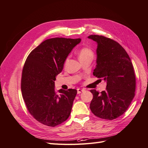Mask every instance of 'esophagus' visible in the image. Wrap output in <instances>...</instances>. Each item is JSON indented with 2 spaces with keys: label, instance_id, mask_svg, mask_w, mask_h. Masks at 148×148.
<instances>
[{
  "label": "esophagus",
  "instance_id": "esophagus-1",
  "mask_svg": "<svg viewBox=\"0 0 148 148\" xmlns=\"http://www.w3.org/2000/svg\"><path fill=\"white\" fill-rule=\"evenodd\" d=\"M77 94H80L81 92L84 91L83 89H81V88H78L77 89Z\"/></svg>",
  "mask_w": 148,
  "mask_h": 148
}]
</instances>
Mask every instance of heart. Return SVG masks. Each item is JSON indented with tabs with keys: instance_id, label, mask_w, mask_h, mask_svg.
<instances>
[{
	"instance_id": "heart-1",
	"label": "heart",
	"mask_w": 148,
	"mask_h": 148,
	"mask_svg": "<svg viewBox=\"0 0 148 148\" xmlns=\"http://www.w3.org/2000/svg\"><path fill=\"white\" fill-rule=\"evenodd\" d=\"M79 58H86L88 57H92V56H93V53H92V51L90 49H88V48H83V49H82L80 50L79 53Z\"/></svg>"
}]
</instances>
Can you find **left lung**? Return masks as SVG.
Instances as JSON below:
<instances>
[{
    "label": "left lung",
    "mask_w": 148,
    "mask_h": 148,
    "mask_svg": "<svg viewBox=\"0 0 148 148\" xmlns=\"http://www.w3.org/2000/svg\"><path fill=\"white\" fill-rule=\"evenodd\" d=\"M88 38L97 44V66L92 74L106 82L105 91L90 90L93 95L90 109L98 117L111 121L123 114L134 97L133 66L127 53L115 41L95 35Z\"/></svg>",
    "instance_id": "left-lung-1"
}]
</instances>
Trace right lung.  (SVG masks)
<instances>
[{
	"mask_svg": "<svg viewBox=\"0 0 148 148\" xmlns=\"http://www.w3.org/2000/svg\"><path fill=\"white\" fill-rule=\"evenodd\" d=\"M81 38H54L44 41L27 56L24 65L21 91L30 114L42 124L55 127L69 116L77 90L57 92L55 81L72 50Z\"/></svg>",
	"mask_w": 148,
	"mask_h": 148,
	"instance_id": "right-lung-1",
	"label": "right lung"
}]
</instances>
